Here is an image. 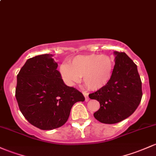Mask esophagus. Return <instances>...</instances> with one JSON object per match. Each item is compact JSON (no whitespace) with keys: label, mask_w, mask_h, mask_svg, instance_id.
Masks as SVG:
<instances>
[{"label":"esophagus","mask_w":156,"mask_h":156,"mask_svg":"<svg viewBox=\"0 0 156 156\" xmlns=\"http://www.w3.org/2000/svg\"><path fill=\"white\" fill-rule=\"evenodd\" d=\"M82 93H83V95H84V97H85V101H89V96H88V95L89 94L87 93V92H82Z\"/></svg>","instance_id":"esophagus-1"}]
</instances>
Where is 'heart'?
Listing matches in <instances>:
<instances>
[{
    "label": "heart",
    "instance_id": "heart-1",
    "mask_svg": "<svg viewBox=\"0 0 156 156\" xmlns=\"http://www.w3.org/2000/svg\"><path fill=\"white\" fill-rule=\"evenodd\" d=\"M113 69V60L109 56L92 54L76 56L72 59L70 64L63 63L59 71L62 79L69 86L79 82L83 77V82L87 88L98 90L110 81Z\"/></svg>",
    "mask_w": 156,
    "mask_h": 156
}]
</instances>
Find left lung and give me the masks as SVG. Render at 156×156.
Wrapping results in <instances>:
<instances>
[{
    "label": "left lung",
    "mask_w": 156,
    "mask_h": 156,
    "mask_svg": "<svg viewBox=\"0 0 156 156\" xmlns=\"http://www.w3.org/2000/svg\"><path fill=\"white\" fill-rule=\"evenodd\" d=\"M115 61L112 78L107 85L89 95L100 103L94 113L104 124H116L130 116L142 98L141 80L137 65L122 52H115Z\"/></svg>",
    "instance_id": "left-lung-1"
}]
</instances>
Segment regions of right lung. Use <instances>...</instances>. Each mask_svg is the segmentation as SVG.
Returning a JSON list of instances; mask_svg holds the SVG:
<instances>
[{
    "label": "right lung",
    "instance_id": "right-lung-1",
    "mask_svg": "<svg viewBox=\"0 0 156 156\" xmlns=\"http://www.w3.org/2000/svg\"><path fill=\"white\" fill-rule=\"evenodd\" d=\"M52 55L28 59L17 75L15 97L25 119L41 129L49 130L67 121L72 107L84 101L83 94L66 86Z\"/></svg>",
    "mask_w": 156,
    "mask_h": 156
}]
</instances>
